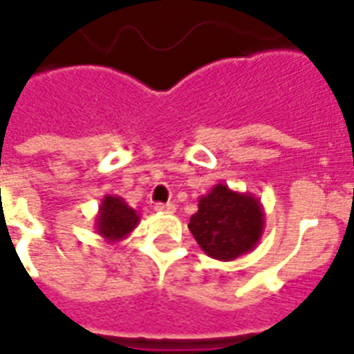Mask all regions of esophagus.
Segmentation results:
<instances>
[{"label": "esophagus", "mask_w": 354, "mask_h": 354, "mask_svg": "<svg viewBox=\"0 0 354 354\" xmlns=\"http://www.w3.org/2000/svg\"><path fill=\"white\" fill-rule=\"evenodd\" d=\"M176 210V206L172 203H167V204H156V212H159V214H170V212Z\"/></svg>", "instance_id": "1"}]
</instances>
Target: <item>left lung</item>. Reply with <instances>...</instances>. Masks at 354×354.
Here are the masks:
<instances>
[{
  "label": "left lung",
  "instance_id": "obj_1",
  "mask_svg": "<svg viewBox=\"0 0 354 354\" xmlns=\"http://www.w3.org/2000/svg\"><path fill=\"white\" fill-rule=\"evenodd\" d=\"M187 227L208 257L234 261L257 248L264 232V208L255 195L217 184L198 198V210Z\"/></svg>",
  "mask_w": 354,
  "mask_h": 354
}]
</instances>
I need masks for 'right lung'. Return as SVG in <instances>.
I'll list each match as a JSON object with an SVG mask.
<instances>
[{
    "label": "right lung",
    "instance_id": "obj_1",
    "mask_svg": "<svg viewBox=\"0 0 354 354\" xmlns=\"http://www.w3.org/2000/svg\"><path fill=\"white\" fill-rule=\"evenodd\" d=\"M140 221L137 210H133L122 197L104 195L95 216V232L104 242L116 243L127 238Z\"/></svg>",
    "mask_w": 354,
    "mask_h": 354
}]
</instances>
